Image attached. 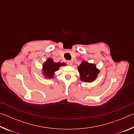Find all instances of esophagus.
<instances>
[{"label":"esophagus","instance_id":"obj_1","mask_svg":"<svg viewBox=\"0 0 134 134\" xmlns=\"http://www.w3.org/2000/svg\"><path fill=\"white\" fill-rule=\"evenodd\" d=\"M67 64L69 65H71L72 64V62H71V61H67Z\"/></svg>","mask_w":134,"mask_h":134}]
</instances>
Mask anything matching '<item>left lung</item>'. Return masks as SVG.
Wrapping results in <instances>:
<instances>
[{
	"instance_id": "obj_1",
	"label": "left lung",
	"mask_w": 134,
	"mask_h": 134,
	"mask_svg": "<svg viewBox=\"0 0 134 134\" xmlns=\"http://www.w3.org/2000/svg\"><path fill=\"white\" fill-rule=\"evenodd\" d=\"M77 69L81 81L88 83L93 82L96 80L100 72L99 69H97L96 65L85 61L81 62Z\"/></svg>"
}]
</instances>
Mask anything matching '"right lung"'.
Returning a JSON list of instances; mask_svg holds the SVG:
<instances>
[{"label":"right lung","mask_w":134,"mask_h":134,"mask_svg":"<svg viewBox=\"0 0 134 134\" xmlns=\"http://www.w3.org/2000/svg\"><path fill=\"white\" fill-rule=\"evenodd\" d=\"M66 65L64 63H55L52 58H48L42 65V74L45 78L53 79L55 72L58 70L60 67Z\"/></svg>","instance_id":"1"}]
</instances>
